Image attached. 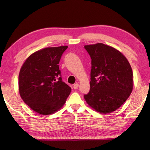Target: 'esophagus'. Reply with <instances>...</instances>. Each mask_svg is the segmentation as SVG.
I'll list each match as a JSON object with an SVG mask.
<instances>
[{"mask_svg":"<svg viewBox=\"0 0 150 150\" xmlns=\"http://www.w3.org/2000/svg\"><path fill=\"white\" fill-rule=\"evenodd\" d=\"M79 87V84L78 83H76V84H74L73 85V88L75 89V90H76V89H77Z\"/></svg>","mask_w":150,"mask_h":150,"instance_id":"1","label":"esophagus"}]
</instances>
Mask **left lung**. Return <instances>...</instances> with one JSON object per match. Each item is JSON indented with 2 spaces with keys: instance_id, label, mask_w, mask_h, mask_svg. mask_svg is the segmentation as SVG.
<instances>
[{
  "instance_id": "1",
  "label": "left lung",
  "mask_w": 150,
  "mask_h": 150,
  "mask_svg": "<svg viewBox=\"0 0 150 150\" xmlns=\"http://www.w3.org/2000/svg\"><path fill=\"white\" fill-rule=\"evenodd\" d=\"M84 47L91 59L90 90L84 99L97 112H113L133 90L132 67L126 57L113 47L97 43Z\"/></svg>"
}]
</instances>
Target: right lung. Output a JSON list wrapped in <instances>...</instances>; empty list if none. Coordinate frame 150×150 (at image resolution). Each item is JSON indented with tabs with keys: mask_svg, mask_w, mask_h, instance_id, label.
Segmentation results:
<instances>
[{
	"mask_svg": "<svg viewBox=\"0 0 150 150\" xmlns=\"http://www.w3.org/2000/svg\"><path fill=\"white\" fill-rule=\"evenodd\" d=\"M67 46L34 52L22 64L18 75L22 99L40 115L57 112L65 104L71 88L62 81L59 63Z\"/></svg>",
	"mask_w": 150,
	"mask_h": 150,
	"instance_id": "obj_1",
	"label": "right lung"
}]
</instances>
